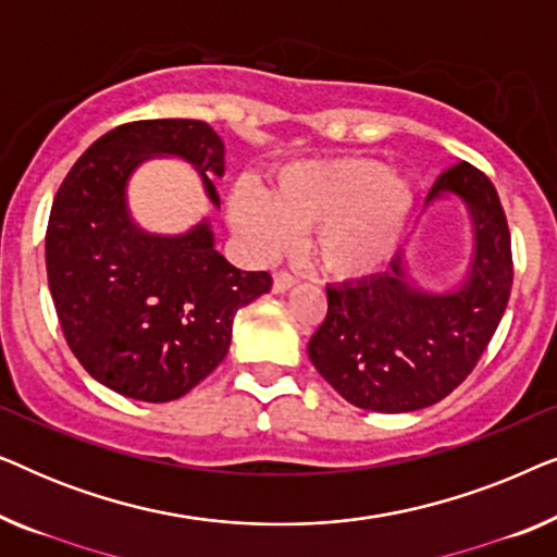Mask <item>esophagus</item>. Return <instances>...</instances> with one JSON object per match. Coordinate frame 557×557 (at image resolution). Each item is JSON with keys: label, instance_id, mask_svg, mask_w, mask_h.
<instances>
[{"label": "esophagus", "instance_id": "obj_1", "mask_svg": "<svg viewBox=\"0 0 557 557\" xmlns=\"http://www.w3.org/2000/svg\"><path fill=\"white\" fill-rule=\"evenodd\" d=\"M294 284H296V276H292V273H288V271H276V273H273V292H276V294L288 292V288H292Z\"/></svg>", "mask_w": 557, "mask_h": 557}]
</instances>
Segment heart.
<instances>
[{"instance_id":"obj_1","label":"heart","mask_w":557,"mask_h":557,"mask_svg":"<svg viewBox=\"0 0 557 557\" xmlns=\"http://www.w3.org/2000/svg\"><path fill=\"white\" fill-rule=\"evenodd\" d=\"M413 208V182L370 157L307 159L284 166L271 193L238 180L227 195V218L248 250L281 253L296 231H309L311 258L337 278L377 271L393 256Z\"/></svg>"}]
</instances>
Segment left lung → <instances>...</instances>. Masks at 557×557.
<instances>
[{
  "label": "left lung",
  "mask_w": 557,
  "mask_h": 557,
  "mask_svg": "<svg viewBox=\"0 0 557 557\" xmlns=\"http://www.w3.org/2000/svg\"><path fill=\"white\" fill-rule=\"evenodd\" d=\"M451 193L474 218V261L459 292L425 294L408 284L403 258L391 271L326 286V317L309 339V357L326 383L357 408L408 413L459 387L512 292V240L499 195L474 164L448 166L429 200Z\"/></svg>",
  "instance_id": "obj_1"
}]
</instances>
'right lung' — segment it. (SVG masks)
Segmentation results:
<instances>
[{"instance_id": "obj_1", "label": "right lung", "mask_w": 557, "mask_h": 557, "mask_svg": "<svg viewBox=\"0 0 557 557\" xmlns=\"http://www.w3.org/2000/svg\"><path fill=\"white\" fill-rule=\"evenodd\" d=\"M151 154L225 174L223 139L193 119L132 121L103 134L52 200L45 263L60 330L90 377L126 398L177 400L225 360L233 317L271 292L269 271H240L212 246L208 223L149 235L132 223L126 182Z\"/></svg>"}]
</instances>
